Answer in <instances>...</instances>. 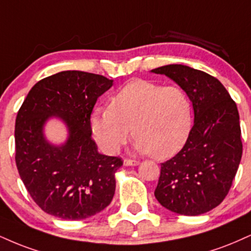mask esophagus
<instances>
[{"mask_svg": "<svg viewBox=\"0 0 251 251\" xmlns=\"http://www.w3.org/2000/svg\"><path fill=\"white\" fill-rule=\"evenodd\" d=\"M124 165H125V166H138L139 162L135 161V160L125 159V160H124Z\"/></svg>", "mask_w": 251, "mask_h": 251, "instance_id": "1", "label": "esophagus"}]
</instances>
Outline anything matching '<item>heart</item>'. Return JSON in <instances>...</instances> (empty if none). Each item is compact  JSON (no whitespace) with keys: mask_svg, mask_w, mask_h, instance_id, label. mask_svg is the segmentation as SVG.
<instances>
[{"mask_svg":"<svg viewBox=\"0 0 251 251\" xmlns=\"http://www.w3.org/2000/svg\"><path fill=\"white\" fill-rule=\"evenodd\" d=\"M90 123L93 137L106 153L113 154L122 149L132 128L139 153L167 159L188 141L192 104L180 87L135 79L112 97L107 108H96Z\"/></svg>","mask_w":251,"mask_h":251,"instance_id":"1","label":"heart"}]
</instances>
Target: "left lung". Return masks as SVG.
Returning a JSON list of instances; mask_svg holds the SVG:
<instances>
[{
  "instance_id": "left-lung-1",
  "label": "left lung",
  "mask_w": 251,
  "mask_h": 251,
  "mask_svg": "<svg viewBox=\"0 0 251 251\" xmlns=\"http://www.w3.org/2000/svg\"><path fill=\"white\" fill-rule=\"evenodd\" d=\"M191 99L194 125L183 149L161 164L154 195L162 207L196 216L219 206L228 194L242 158L237 106L221 81L182 64L160 66Z\"/></svg>"
}]
</instances>
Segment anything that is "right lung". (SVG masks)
I'll return each instance as SVG.
<instances>
[{"mask_svg":"<svg viewBox=\"0 0 251 251\" xmlns=\"http://www.w3.org/2000/svg\"><path fill=\"white\" fill-rule=\"evenodd\" d=\"M112 85L100 75L62 71L36 83L24 99L15 124V160L26 191L45 213L84 220L112 201L123 161L98 152L90 123L97 99ZM52 117L68 132L58 145L44 133Z\"/></svg>","mask_w":251,"mask_h":251,"instance_id":"right-lung-1","label":"right lung"}]
</instances>
